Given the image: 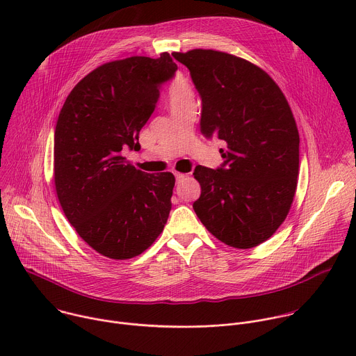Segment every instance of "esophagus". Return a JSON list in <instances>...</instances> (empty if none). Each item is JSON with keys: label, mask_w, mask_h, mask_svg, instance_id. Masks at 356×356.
I'll use <instances>...</instances> for the list:
<instances>
[{"label": "esophagus", "mask_w": 356, "mask_h": 356, "mask_svg": "<svg viewBox=\"0 0 356 356\" xmlns=\"http://www.w3.org/2000/svg\"><path fill=\"white\" fill-rule=\"evenodd\" d=\"M175 176H176V181H177V183L183 181V180L187 177V175H184V173H175Z\"/></svg>", "instance_id": "esophagus-1"}]
</instances>
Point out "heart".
Masks as SVG:
<instances>
[{"mask_svg":"<svg viewBox=\"0 0 356 356\" xmlns=\"http://www.w3.org/2000/svg\"><path fill=\"white\" fill-rule=\"evenodd\" d=\"M168 101L172 113L181 108L183 106L194 103L193 86L184 74H176L175 79L170 81L168 87Z\"/></svg>","mask_w":356,"mask_h":356,"instance_id":"1","label":"heart"}]
</instances>
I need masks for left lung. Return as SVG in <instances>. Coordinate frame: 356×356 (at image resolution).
<instances>
[{"label": "left lung", "instance_id": "1", "mask_svg": "<svg viewBox=\"0 0 356 356\" xmlns=\"http://www.w3.org/2000/svg\"><path fill=\"white\" fill-rule=\"evenodd\" d=\"M201 95L200 131L217 136L224 163L197 166L193 209L221 242L249 249L286 220L297 188L298 131L287 99L259 66L213 49L173 52Z\"/></svg>", "mask_w": 356, "mask_h": 356}]
</instances>
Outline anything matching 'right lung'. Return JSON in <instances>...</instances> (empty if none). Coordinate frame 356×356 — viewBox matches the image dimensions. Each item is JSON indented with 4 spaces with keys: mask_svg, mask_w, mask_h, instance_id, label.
I'll return each instance as SVG.
<instances>
[{
    "mask_svg": "<svg viewBox=\"0 0 356 356\" xmlns=\"http://www.w3.org/2000/svg\"><path fill=\"white\" fill-rule=\"evenodd\" d=\"M177 70L168 52L107 62L67 95L55 129V187L80 238L110 259H131L162 234L175 176L145 173L125 162L154 113L159 84Z\"/></svg>",
    "mask_w": 356,
    "mask_h": 356,
    "instance_id": "right-lung-1",
    "label": "right lung"
}]
</instances>
